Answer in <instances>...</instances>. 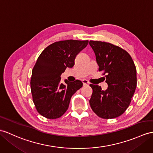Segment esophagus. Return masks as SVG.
<instances>
[{"label": "esophagus", "instance_id": "obj_1", "mask_svg": "<svg viewBox=\"0 0 153 153\" xmlns=\"http://www.w3.org/2000/svg\"><path fill=\"white\" fill-rule=\"evenodd\" d=\"M82 83H83L84 85H88V84H89V82H88V80H85V79L82 80Z\"/></svg>", "mask_w": 153, "mask_h": 153}]
</instances>
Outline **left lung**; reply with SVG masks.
I'll use <instances>...</instances> for the list:
<instances>
[{
    "mask_svg": "<svg viewBox=\"0 0 153 153\" xmlns=\"http://www.w3.org/2000/svg\"><path fill=\"white\" fill-rule=\"evenodd\" d=\"M99 71H104L108 89L90 84L92 110L103 119L120 116L129 106L137 85L136 68L130 54L121 47L99 41H89Z\"/></svg>",
    "mask_w": 153,
    "mask_h": 153,
    "instance_id": "obj_1",
    "label": "left lung"
}]
</instances>
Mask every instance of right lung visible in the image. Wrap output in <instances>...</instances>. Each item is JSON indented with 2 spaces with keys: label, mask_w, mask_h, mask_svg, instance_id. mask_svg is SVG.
Masks as SVG:
<instances>
[{
  "label": "right lung",
  "mask_w": 153,
  "mask_h": 153,
  "mask_svg": "<svg viewBox=\"0 0 153 153\" xmlns=\"http://www.w3.org/2000/svg\"><path fill=\"white\" fill-rule=\"evenodd\" d=\"M88 44V40L59 41L39 55L32 71L30 88L36 108L43 117H60L68 109L72 95L82 86L79 80H65L63 84L60 76L67 68H73L76 55Z\"/></svg>",
  "instance_id": "add662e5"
}]
</instances>
